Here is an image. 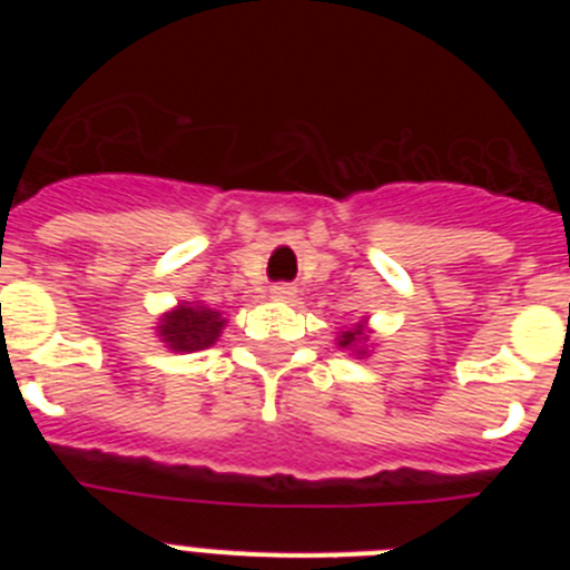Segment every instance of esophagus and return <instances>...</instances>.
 <instances>
[{
	"label": "esophagus",
	"instance_id": "esophagus-1",
	"mask_svg": "<svg viewBox=\"0 0 570 570\" xmlns=\"http://www.w3.org/2000/svg\"><path fill=\"white\" fill-rule=\"evenodd\" d=\"M271 294H274V299H294L296 291L291 288V285H274V291H271Z\"/></svg>",
	"mask_w": 570,
	"mask_h": 570
}]
</instances>
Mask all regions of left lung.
I'll use <instances>...</instances> for the list:
<instances>
[{
  "instance_id": "obj_1",
  "label": "left lung",
  "mask_w": 570,
  "mask_h": 570,
  "mask_svg": "<svg viewBox=\"0 0 570 570\" xmlns=\"http://www.w3.org/2000/svg\"><path fill=\"white\" fill-rule=\"evenodd\" d=\"M336 342H340V347L354 351L356 356H365L367 354V351H365V342H367L365 322H360V325H356V328H351V331H342V336Z\"/></svg>"
}]
</instances>
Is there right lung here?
I'll use <instances>...</instances> for the list:
<instances>
[{
  "label": "right lung",
  "instance_id": "add662e5",
  "mask_svg": "<svg viewBox=\"0 0 570 570\" xmlns=\"http://www.w3.org/2000/svg\"><path fill=\"white\" fill-rule=\"evenodd\" d=\"M225 328V320L219 311L205 308L199 302H183L174 311L159 320L156 336L170 347V351H205L219 340Z\"/></svg>",
  "mask_w": 570,
  "mask_h": 570
}]
</instances>
